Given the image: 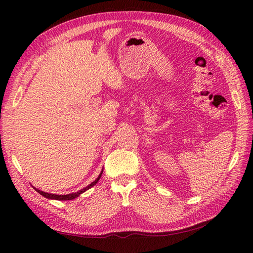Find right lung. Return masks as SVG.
<instances>
[{"label":"right lung","instance_id":"1","mask_svg":"<svg viewBox=\"0 0 253 253\" xmlns=\"http://www.w3.org/2000/svg\"><path fill=\"white\" fill-rule=\"evenodd\" d=\"M102 173H103V170L101 171L100 173V175L98 176V178H96L94 181H92L91 182L90 185H88L87 187H84V189H82V190H79V191H77V192H74V193H68V195H52V193H49V192H44V191H41V190H39V189H35L40 193L41 196H43V197H45V198H47V199H54V200H73V199H75V198H77L78 196H80L82 195L83 192H84L85 190H88V189H90L91 187H93L96 182L99 181V179L101 178V175H102Z\"/></svg>","mask_w":253,"mask_h":253}]
</instances>
